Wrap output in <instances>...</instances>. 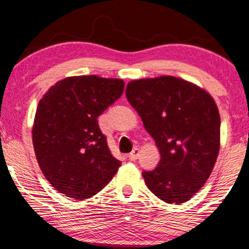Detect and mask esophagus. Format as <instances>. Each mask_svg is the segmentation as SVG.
<instances>
[{"mask_svg":"<svg viewBox=\"0 0 249 249\" xmlns=\"http://www.w3.org/2000/svg\"><path fill=\"white\" fill-rule=\"evenodd\" d=\"M138 156H139V149L138 147H135V149L130 152L127 157H129L130 160H136L138 158Z\"/></svg>","mask_w":249,"mask_h":249,"instance_id":"1","label":"esophagus"}]
</instances>
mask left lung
Here are the masks:
<instances>
[{"label":"left lung","instance_id":"1","mask_svg":"<svg viewBox=\"0 0 249 249\" xmlns=\"http://www.w3.org/2000/svg\"><path fill=\"white\" fill-rule=\"evenodd\" d=\"M126 98L155 139L156 169L147 188L166 203H184L203 187L220 150V113L208 92L176 76L132 80Z\"/></svg>","mask_w":249,"mask_h":249}]
</instances>
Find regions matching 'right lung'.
Masks as SVG:
<instances>
[{
  "instance_id": "add662e5",
  "label": "right lung",
  "mask_w": 249,
  "mask_h": 249,
  "mask_svg": "<svg viewBox=\"0 0 249 249\" xmlns=\"http://www.w3.org/2000/svg\"><path fill=\"white\" fill-rule=\"evenodd\" d=\"M122 79L70 76L37 105L33 145L46 179L75 200L92 197L113 178L120 160L108 150L98 117L124 91Z\"/></svg>"
}]
</instances>
